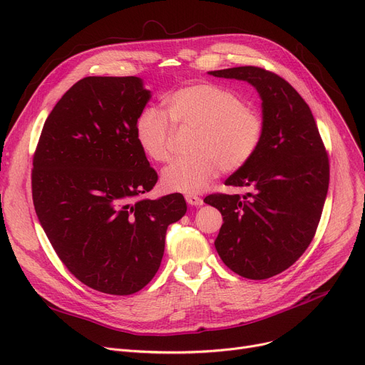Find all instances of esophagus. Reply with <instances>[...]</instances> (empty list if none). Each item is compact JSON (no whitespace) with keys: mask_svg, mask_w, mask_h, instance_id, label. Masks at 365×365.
Returning <instances> with one entry per match:
<instances>
[{"mask_svg":"<svg viewBox=\"0 0 365 365\" xmlns=\"http://www.w3.org/2000/svg\"><path fill=\"white\" fill-rule=\"evenodd\" d=\"M185 200H186V202H187L189 205L200 207V205H202V204H204L202 198H200V197H197V195H194V194H187V195H185Z\"/></svg>","mask_w":365,"mask_h":365,"instance_id":"obj_1","label":"esophagus"}]
</instances>
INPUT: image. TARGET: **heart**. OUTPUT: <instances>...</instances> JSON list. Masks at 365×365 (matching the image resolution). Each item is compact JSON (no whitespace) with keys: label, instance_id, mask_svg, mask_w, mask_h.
Segmentation results:
<instances>
[{"label":"heart","instance_id":"heart-1","mask_svg":"<svg viewBox=\"0 0 365 365\" xmlns=\"http://www.w3.org/2000/svg\"><path fill=\"white\" fill-rule=\"evenodd\" d=\"M165 105L172 121L164 110L148 108L138 118L136 138L152 161L167 163L171 158L173 124L197 131L192 146L195 157L175 161L163 171L161 183L171 192H201L220 168L232 173L250 163L262 143V112L222 86H185L167 96Z\"/></svg>","mask_w":365,"mask_h":365}]
</instances>
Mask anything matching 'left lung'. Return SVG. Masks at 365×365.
I'll return each mask as SVG.
<instances>
[{
  "label": "left lung",
  "mask_w": 365,
  "mask_h": 365,
  "mask_svg": "<svg viewBox=\"0 0 365 365\" xmlns=\"http://www.w3.org/2000/svg\"><path fill=\"white\" fill-rule=\"evenodd\" d=\"M208 73L250 83L264 120L255 157L225 182L252 192L204 198L223 216L216 250L235 274L271 278L289 269L317 232L330 182L327 150L308 103L279 75L257 66Z\"/></svg>",
  "instance_id": "left-lung-1"
}]
</instances>
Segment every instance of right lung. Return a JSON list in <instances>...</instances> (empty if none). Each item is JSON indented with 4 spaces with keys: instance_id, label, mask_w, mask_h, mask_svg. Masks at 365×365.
<instances>
[{
    "instance_id": "obj_1",
    "label": "right lung",
    "mask_w": 365,
    "mask_h": 365,
    "mask_svg": "<svg viewBox=\"0 0 365 365\" xmlns=\"http://www.w3.org/2000/svg\"><path fill=\"white\" fill-rule=\"evenodd\" d=\"M150 91L138 76H87L47 117L34 153L32 200L68 271L113 296L142 290L163 260L182 194L138 200L158 180L136 138Z\"/></svg>"
}]
</instances>
